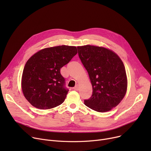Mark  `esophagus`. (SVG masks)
I'll list each match as a JSON object with an SVG mask.
<instances>
[{
	"mask_svg": "<svg viewBox=\"0 0 151 151\" xmlns=\"http://www.w3.org/2000/svg\"><path fill=\"white\" fill-rule=\"evenodd\" d=\"M73 90H75V91H78L79 89V86L78 85H76L75 87H74V88H73Z\"/></svg>",
	"mask_w": 151,
	"mask_h": 151,
	"instance_id": "34e87169",
	"label": "esophagus"
}]
</instances>
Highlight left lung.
<instances>
[{"mask_svg":"<svg viewBox=\"0 0 151 151\" xmlns=\"http://www.w3.org/2000/svg\"><path fill=\"white\" fill-rule=\"evenodd\" d=\"M78 55L87 70L92 86V96L84 104L98 112H106L119 105L127 88V79L122 61L105 47L78 46Z\"/></svg>","mask_w":151,"mask_h":151,"instance_id":"8db88e82","label":"left lung"}]
</instances>
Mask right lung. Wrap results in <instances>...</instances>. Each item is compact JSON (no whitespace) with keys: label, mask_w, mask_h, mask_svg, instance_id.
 <instances>
[{"label":"right lung","mask_w":151,"mask_h":151,"mask_svg":"<svg viewBox=\"0 0 151 151\" xmlns=\"http://www.w3.org/2000/svg\"><path fill=\"white\" fill-rule=\"evenodd\" d=\"M77 54L76 46L62 45L43 49L34 54L23 70L21 88L34 107L51 109L64 101L68 89L60 68Z\"/></svg>","instance_id":"right-lung-1"}]
</instances>
